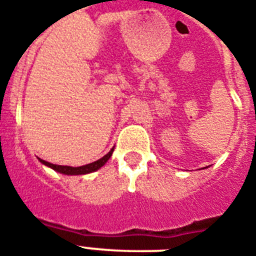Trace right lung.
Listing matches in <instances>:
<instances>
[{
	"mask_svg": "<svg viewBox=\"0 0 256 256\" xmlns=\"http://www.w3.org/2000/svg\"><path fill=\"white\" fill-rule=\"evenodd\" d=\"M112 152H114V148H112L110 152L106 154L104 156H102L100 160H96V162H92V164H85V166H80V168H70V166H60V164H50V162H46V160H42L41 162L46 166H49L52 168L53 170L58 171V172H61V174H65V175H82V174H88V172H92V171L98 170L104 166L106 162L108 160V158L112 156Z\"/></svg>",
	"mask_w": 256,
	"mask_h": 256,
	"instance_id": "add662e5",
	"label": "right lung"
}]
</instances>
